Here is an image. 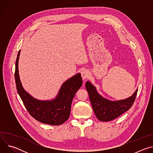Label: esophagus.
<instances>
[{
    "mask_svg": "<svg viewBox=\"0 0 153 153\" xmlns=\"http://www.w3.org/2000/svg\"><path fill=\"white\" fill-rule=\"evenodd\" d=\"M81 74H82V77L83 80H85L86 79H87L89 75H90V73H89V71L87 70H83L82 73H81Z\"/></svg>",
    "mask_w": 153,
    "mask_h": 153,
    "instance_id": "obj_1",
    "label": "esophagus"
}]
</instances>
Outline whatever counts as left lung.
I'll list each match as a JSON object with an SVG mask.
<instances>
[{"label":"left lung","mask_w":153,"mask_h":153,"mask_svg":"<svg viewBox=\"0 0 153 153\" xmlns=\"http://www.w3.org/2000/svg\"><path fill=\"white\" fill-rule=\"evenodd\" d=\"M85 87L93 111L97 118L102 122L111 121L127 111L132 106L138 91L137 89L131 96L125 99L113 101L102 96L90 81L86 82Z\"/></svg>","instance_id":"left-lung-1"}]
</instances>
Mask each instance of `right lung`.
Listing matches in <instances>:
<instances>
[{"mask_svg":"<svg viewBox=\"0 0 153 153\" xmlns=\"http://www.w3.org/2000/svg\"><path fill=\"white\" fill-rule=\"evenodd\" d=\"M19 50L16 61L15 81L17 92L30 114L37 121L51 125H59L66 122L70 117L73 99L82 85L80 73H77L65 81L61 86L55 98L50 100L36 99L27 92L22 85L18 63Z\"/></svg>","mask_w":153,"mask_h":153,"instance_id":"1","label":"right lung"}]
</instances>
